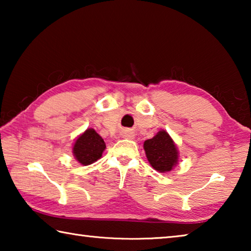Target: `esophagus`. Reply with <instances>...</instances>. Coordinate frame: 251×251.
Wrapping results in <instances>:
<instances>
[{
  "label": "esophagus",
  "instance_id": "1",
  "mask_svg": "<svg viewBox=\"0 0 251 251\" xmlns=\"http://www.w3.org/2000/svg\"><path fill=\"white\" fill-rule=\"evenodd\" d=\"M128 137H131V134H128Z\"/></svg>",
  "mask_w": 251,
  "mask_h": 251
}]
</instances>
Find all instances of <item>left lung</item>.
Instances as JSON below:
<instances>
[{"label": "left lung", "mask_w": 251, "mask_h": 251, "mask_svg": "<svg viewBox=\"0 0 251 251\" xmlns=\"http://www.w3.org/2000/svg\"><path fill=\"white\" fill-rule=\"evenodd\" d=\"M144 150L151 167L159 173H168L178 163V151L166 130H160L144 143Z\"/></svg>", "instance_id": "left-lung-1"}]
</instances>
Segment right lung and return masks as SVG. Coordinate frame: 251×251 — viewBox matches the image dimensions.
Instances as JSON below:
<instances>
[{"label": "right lung", "mask_w": 251, "mask_h": 251, "mask_svg": "<svg viewBox=\"0 0 251 251\" xmlns=\"http://www.w3.org/2000/svg\"><path fill=\"white\" fill-rule=\"evenodd\" d=\"M106 148L104 139L95 129L87 128L78 136L73 146V155L79 164L87 166L100 159Z\"/></svg>", "instance_id": "obj_1"}]
</instances>
